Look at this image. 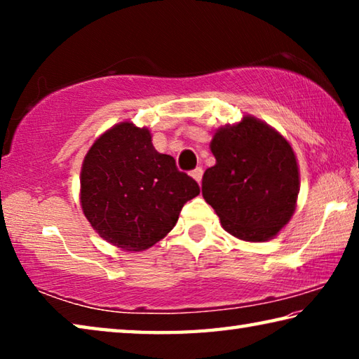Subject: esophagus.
<instances>
[{
	"instance_id": "1",
	"label": "esophagus",
	"mask_w": 359,
	"mask_h": 359,
	"mask_svg": "<svg viewBox=\"0 0 359 359\" xmlns=\"http://www.w3.org/2000/svg\"><path fill=\"white\" fill-rule=\"evenodd\" d=\"M203 174H204V171H203V168L201 166H198V168H194L193 171H191V177L198 182V184H201V179H203Z\"/></svg>"
}]
</instances>
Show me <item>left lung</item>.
<instances>
[{"label":"left lung","mask_w":359,"mask_h":359,"mask_svg":"<svg viewBox=\"0 0 359 359\" xmlns=\"http://www.w3.org/2000/svg\"><path fill=\"white\" fill-rule=\"evenodd\" d=\"M215 166L203 175V196L234 238L267 241L290 222L299 169L287 139L253 117L218 130L210 142Z\"/></svg>","instance_id":"1"}]
</instances>
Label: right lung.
<instances>
[{
    "mask_svg": "<svg viewBox=\"0 0 359 359\" xmlns=\"http://www.w3.org/2000/svg\"><path fill=\"white\" fill-rule=\"evenodd\" d=\"M198 194V182L179 171L171 155L158 154L147 128L130 121L106 131L85 155L83 214L102 239L123 250L141 252L165 238Z\"/></svg>",
    "mask_w": 359,
    "mask_h": 359,
    "instance_id": "obj_1",
    "label": "right lung"
}]
</instances>
